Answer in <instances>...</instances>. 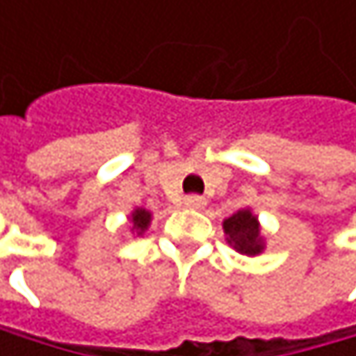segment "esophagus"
<instances>
[{
  "label": "esophagus",
  "mask_w": 356,
  "mask_h": 356,
  "mask_svg": "<svg viewBox=\"0 0 356 356\" xmlns=\"http://www.w3.org/2000/svg\"><path fill=\"white\" fill-rule=\"evenodd\" d=\"M204 204H207V200H204L202 196H186V198H184V207H186V209L198 211V209H204Z\"/></svg>",
  "instance_id": "obj_1"
}]
</instances>
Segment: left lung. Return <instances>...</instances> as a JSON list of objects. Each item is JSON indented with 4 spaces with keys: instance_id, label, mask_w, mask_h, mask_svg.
Segmentation results:
<instances>
[{
    "instance_id": "8db88e82",
    "label": "left lung",
    "mask_w": 356,
    "mask_h": 356,
    "mask_svg": "<svg viewBox=\"0 0 356 356\" xmlns=\"http://www.w3.org/2000/svg\"><path fill=\"white\" fill-rule=\"evenodd\" d=\"M226 243L245 256H258L265 252V235H263V226L258 222V216L250 209L243 207L237 213H232L222 222Z\"/></svg>"
}]
</instances>
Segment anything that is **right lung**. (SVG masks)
Masks as SVG:
<instances>
[{
    "label": "right lung",
    "mask_w": 356,
    "mask_h": 356,
    "mask_svg": "<svg viewBox=\"0 0 356 356\" xmlns=\"http://www.w3.org/2000/svg\"><path fill=\"white\" fill-rule=\"evenodd\" d=\"M152 220H154V213L145 209V207H134L128 216V226H130V232L134 237H143L147 228L152 226Z\"/></svg>",
    "instance_id": "right-lung-1"
}]
</instances>
